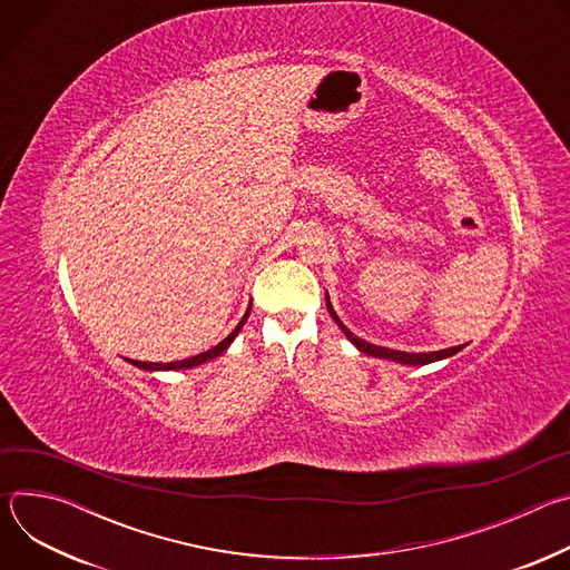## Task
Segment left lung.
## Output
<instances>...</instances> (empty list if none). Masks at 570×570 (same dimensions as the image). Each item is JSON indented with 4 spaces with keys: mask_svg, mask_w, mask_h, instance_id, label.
<instances>
[{
    "mask_svg": "<svg viewBox=\"0 0 570 570\" xmlns=\"http://www.w3.org/2000/svg\"><path fill=\"white\" fill-rule=\"evenodd\" d=\"M327 311L332 313V317L338 322V327L345 332V336L365 354L370 356H376V358H390V361H396V363H403V365H426V363H433V361H442V358H449L453 354H458L464 345L460 347H449V350H440V352H429V354H409V352H396V350H387V347H379V345H372L367 341H361L358 336H354L345 324L341 322V317L336 315L332 302H330V295H327Z\"/></svg>",
    "mask_w": 570,
    "mask_h": 570,
    "instance_id": "obj_1",
    "label": "left lung"
}]
</instances>
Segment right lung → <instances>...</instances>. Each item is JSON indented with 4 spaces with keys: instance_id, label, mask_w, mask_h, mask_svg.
Wrapping results in <instances>:
<instances>
[{
    "instance_id": "right-lung-1",
    "label": "right lung",
    "mask_w": 570,
    "mask_h": 570,
    "mask_svg": "<svg viewBox=\"0 0 570 570\" xmlns=\"http://www.w3.org/2000/svg\"><path fill=\"white\" fill-rule=\"evenodd\" d=\"M248 315H250V311L243 315V320L236 324V330L225 338V341H220L216 347H212V350H207V352H203V354H196V356H191V358H185V361H176V363H144V361H130L132 365H137V367H141V370H185V367H196V365H203L205 361H212V358H216V356H220L227 347H229V343L236 338V334L240 332V327H243V322L248 320Z\"/></svg>"
}]
</instances>
